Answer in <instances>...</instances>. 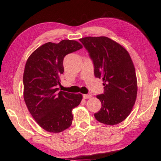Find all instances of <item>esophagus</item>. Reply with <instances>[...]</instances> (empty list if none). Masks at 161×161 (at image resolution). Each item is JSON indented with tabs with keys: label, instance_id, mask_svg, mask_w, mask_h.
<instances>
[{
	"label": "esophagus",
	"instance_id": "1",
	"mask_svg": "<svg viewBox=\"0 0 161 161\" xmlns=\"http://www.w3.org/2000/svg\"><path fill=\"white\" fill-rule=\"evenodd\" d=\"M92 97V94H83V98H90Z\"/></svg>",
	"mask_w": 161,
	"mask_h": 161
}]
</instances>
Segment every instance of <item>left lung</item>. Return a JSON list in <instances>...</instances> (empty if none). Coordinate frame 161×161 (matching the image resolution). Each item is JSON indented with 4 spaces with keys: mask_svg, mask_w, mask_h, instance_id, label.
<instances>
[{
    "mask_svg": "<svg viewBox=\"0 0 161 161\" xmlns=\"http://www.w3.org/2000/svg\"><path fill=\"white\" fill-rule=\"evenodd\" d=\"M94 65V76L103 81L104 92L97 95L101 108L96 120L108 125L120 123L130 114L137 97L135 69L129 53L106 36L80 39Z\"/></svg>",
    "mask_w": 161,
    "mask_h": 161,
    "instance_id": "obj_1",
    "label": "left lung"
}]
</instances>
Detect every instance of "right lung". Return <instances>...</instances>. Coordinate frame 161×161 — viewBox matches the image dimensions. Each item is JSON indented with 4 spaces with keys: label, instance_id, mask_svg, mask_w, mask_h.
Returning <instances> with one entry per match:
<instances>
[{
    "label": "right lung",
    "instance_id": "add662e5",
    "mask_svg": "<svg viewBox=\"0 0 161 161\" xmlns=\"http://www.w3.org/2000/svg\"><path fill=\"white\" fill-rule=\"evenodd\" d=\"M81 48L73 40L48 42L32 52L26 61L23 75L24 101L38 125L50 133H59L71 125L72 109L82 99L81 94L58 92V88L64 72V58Z\"/></svg>",
    "mask_w": 161,
    "mask_h": 161
}]
</instances>
